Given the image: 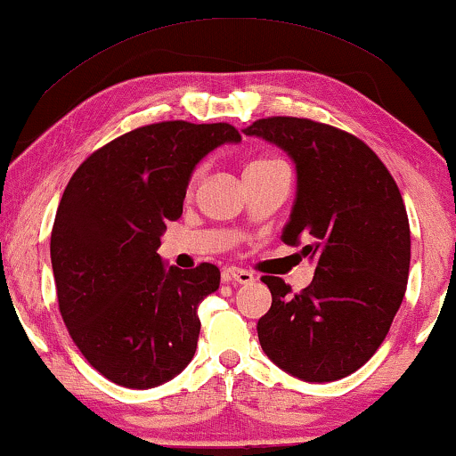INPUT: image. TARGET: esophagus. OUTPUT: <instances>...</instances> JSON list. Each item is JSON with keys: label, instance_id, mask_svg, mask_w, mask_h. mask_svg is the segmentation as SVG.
Masks as SVG:
<instances>
[{"label": "esophagus", "instance_id": "1", "mask_svg": "<svg viewBox=\"0 0 456 456\" xmlns=\"http://www.w3.org/2000/svg\"><path fill=\"white\" fill-rule=\"evenodd\" d=\"M222 279H224V282H239V285H251V282L256 281V276H253L251 272H247V270L228 268V270H224Z\"/></svg>", "mask_w": 456, "mask_h": 456}]
</instances>
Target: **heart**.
I'll list each match as a JSON object with an SVG mask.
<instances>
[{"instance_id": "b5f03b06", "label": "heart", "mask_w": 456, "mask_h": 456, "mask_svg": "<svg viewBox=\"0 0 456 456\" xmlns=\"http://www.w3.org/2000/svg\"><path fill=\"white\" fill-rule=\"evenodd\" d=\"M270 163H276V159H256V161H251L247 165V169H253V167H264V165H270ZM194 180H197V175H194Z\"/></svg>"}]
</instances>
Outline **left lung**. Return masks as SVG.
<instances>
[{
	"mask_svg": "<svg viewBox=\"0 0 456 456\" xmlns=\"http://www.w3.org/2000/svg\"><path fill=\"white\" fill-rule=\"evenodd\" d=\"M285 151L297 188L281 239L307 245L316 265L301 293L264 276L272 293L257 322L265 356L301 381L327 383L358 370L383 344L404 299L411 228L386 165L362 140L295 117L242 129Z\"/></svg>",
	"mask_w": 456,
	"mask_h": 456,
	"instance_id": "obj_1",
	"label": "left lung"
}]
</instances>
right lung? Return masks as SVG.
<instances>
[{
	"label": "right lung",
	"instance_id": "add662e5",
	"mask_svg": "<svg viewBox=\"0 0 456 456\" xmlns=\"http://www.w3.org/2000/svg\"><path fill=\"white\" fill-rule=\"evenodd\" d=\"M239 142L228 123H155L94 152L64 188L50 240L58 305L87 362L117 386H161L197 352V310L220 270H180L157 249L197 165Z\"/></svg>",
	"mask_w": 456,
	"mask_h": 456
}]
</instances>
